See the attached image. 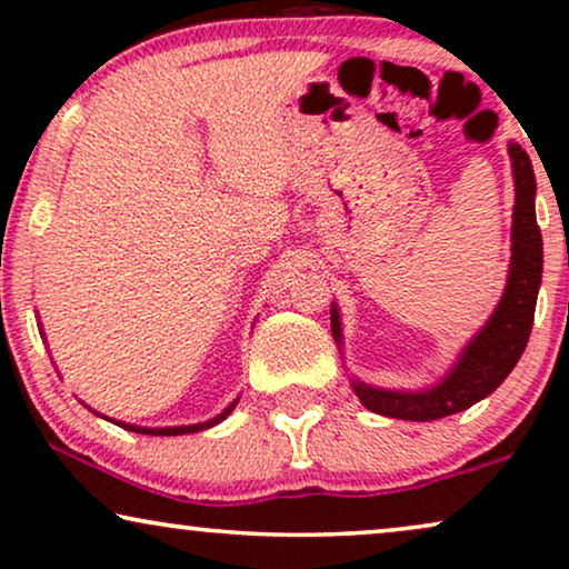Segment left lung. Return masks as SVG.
I'll return each instance as SVG.
<instances>
[{
  "mask_svg": "<svg viewBox=\"0 0 569 569\" xmlns=\"http://www.w3.org/2000/svg\"><path fill=\"white\" fill-rule=\"evenodd\" d=\"M508 154L512 160V178H516V207H512V246L508 284L495 313L481 326L469 345L463 347L458 362L440 383L425 391H388L362 380H352L357 399L365 409L376 415L409 419V422H430L473 407L487 399L523 355L531 337L536 298L541 287L543 243L536 222V176L531 158L523 147L510 142ZM331 331L337 345H341L339 310L331 306Z\"/></svg>",
  "mask_w": 569,
  "mask_h": 569,
  "instance_id": "8db88e82",
  "label": "left lung"
}]
</instances>
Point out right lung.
I'll list each match as a JSON object with an SVG mask.
<instances>
[{
  "mask_svg": "<svg viewBox=\"0 0 569 569\" xmlns=\"http://www.w3.org/2000/svg\"><path fill=\"white\" fill-rule=\"evenodd\" d=\"M236 403H238V399L230 403L228 409L222 411V415H217V417H212L209 419V422H199V425H181V427H137V425H127V422H116V425H121L123 430H131V432H142V435H189V432H199V430H209V427H214V425H220L224 417L230 415L232 409H236Z\"/></svg>",
  "mask_w": 569,
  "mask_h": 569,
  "instance_id": "obj_1",
  "label": "right lung"
}]
</instances>
